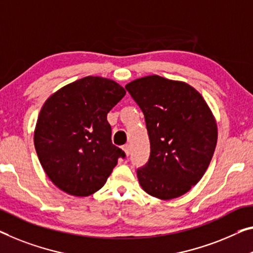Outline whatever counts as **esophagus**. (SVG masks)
I'll use <instances>...</instances> for the list:
<instances>
[{
	"instance_id": "34e87169",
	"label": "esophagus",
	"mask_w": 253,
	"mask_h": 253,
	"mask_svg": "<svg viewBox=\"0 0 253 253\" xmlns=\"http://www.w3.org/2000/svg\"><path fill=\"white\" fill-rule=\"evenodd\" d=\"M122 149L124 150V153H126V156H129V155H130V153H131L130 146H129V145H124V146L122 147Z\"/></svg>"
}]
</instances>
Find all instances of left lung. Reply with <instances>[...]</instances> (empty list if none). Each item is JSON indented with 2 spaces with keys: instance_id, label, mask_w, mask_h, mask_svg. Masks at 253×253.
<instances>
[{
  "instance_id": "1",
  "label": "left lung",
  "mask_w": 253,
  "mask_h": 253,
  "mask_svg": "<svg viewBox=\"0 0 253 253\" xmlns=\"http://www.w3.org/2000/svg\"><path fill=\"white\" fill-rule=\"evenodd\" d=\"M126 89L145 115L150 156L137 169L155 198L181 197L204 176L217 143V124L204 97L190 84L148 76Z\"/></svg>"
}]
</instances>
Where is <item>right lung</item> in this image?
<instances>
[{"mask_svg":"<svg viewBox=\"0 0 253 253\" xmlns=\"http://www.w3.org/2000/svg\"><path fill=\"white\" fill-rule=\"evenodd\" d=\"M126 90L115 81L86 77L67 84L42 105L34 134L49 180L71 196H90L126 153L112 143L107 113Z\"/></svg>","mask_w":253,"mask_h":253,"instance_id":"obj_1","label":"right lung"}]
</instances>
